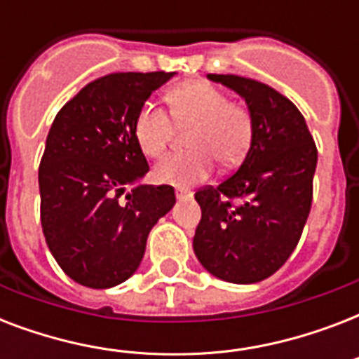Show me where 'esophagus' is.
<instances>
[{
	"instance_id": "obj_1",
	"label": "esophagus",
	"mask_w": 359,
	"mask_h": 359,
	"mask_svg": "<svg viewBox=\"0 0 359 359\" xmlns=\"http://www.w3.org/2000/svg\"><path fill=\"white\" fill-rule=\"evenodd\" d=\"M175 196H177V199H179V201H188V199H191L190 191L180 190V188H177V190H175Z\"/></svg>"
}]
</instances>
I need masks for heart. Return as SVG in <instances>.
<instances>
[{"label":"heart","instance_id":"obj_1","mask_svg":"<svg viewBox=\"0 0 359 359\" xmlns=\"http://www.w3.org/2000/svg\"><path fill=\"white\" fill-rule=\"evenodd\" d=\"M173 119L194 124L188 137L190 152H171L152 169L160 184L190 188L212 173L214 160L235 168L250 149L253 119L244 104L227 100L222 89L208 81H188L173 87L165 97ZM171 115L156 104H143L135 115L134 137L143 154L160 156L173 134Z\"/></svg>","mask_w":359,"mask_h":359}]
</instances>
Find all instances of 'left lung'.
<instances>
[{"mask_svg": "<svg viewBox=\"0 0 359 359\" xmlns=\"http://www.w3.org/2000/svg\"><path fill=\"white\" fill-rule=\"evenodd\" d=\"M208 80L244 98L253 135L235 173L196 194L201 222L194 251L216 278L257 283L278 272L300 240L311 210L317 147L300 109L276 89L235 74Z\"/></svg>", "mask_w": 359, "mask_h": 359, "instance_id": "8db88e82", "label": "left lung"}]
</instances>
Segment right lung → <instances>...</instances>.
I'll return each mask as SVG.
<instances>
[{
    "instance_id": "1",
    "label": "right lung",
    "mask_w": 359,
    "mask_h": 359,
    "mask_svg": "<svg viewBox=\"0 0 359 359\" xmlns=\"http://www.w3.org/2000/svg\"><path fill=\"white\" fill-rule=\"evenodd\" d=\"M173 76H102L59 109L48 132L39 168L42 233L63 272L83 287L126 281L151 229L173 208V186L140 184L149 163L134 137L140 108Z\"/></svg>"
}]
</instances>
